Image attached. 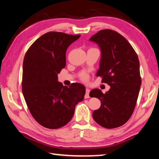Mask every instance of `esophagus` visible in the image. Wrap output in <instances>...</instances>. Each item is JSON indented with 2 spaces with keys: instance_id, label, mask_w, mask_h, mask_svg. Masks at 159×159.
<instances>
[{
  "instance_id": "obj_1",
  "label": "esophagus",
  "mask_w": 159,
  "mask_h": 159,
  "mask_svg": "<svg viewBox=\"0 0 159 159\" xmlns=\"http://www.w3.org/2000/svg\"><path fill=\"white\" fill-rule=\"evenodd\" d=\"M89 92H90V89H89L88 88H86V93L85 96V98H89Z\"/></svg>"
}]
</instances>
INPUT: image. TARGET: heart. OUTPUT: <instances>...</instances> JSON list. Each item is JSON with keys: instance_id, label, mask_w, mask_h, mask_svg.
Instances as JSON below:
<instances>
[{"instance_id": "1", "label": "heart", "mask_w": 159, "mask_h": 159, "mask_svg": "<svg viewBox=\"0 0 159 159\" xmlns=\"http://www.w3.org/2000/svg\"><path fill=\"white\" fill-rule=\"evenodd\" d=\"M80 79L85 81V80L88 79V75H87L85 72H83L81 74H80Z\"/></svg>"}]
</instances>
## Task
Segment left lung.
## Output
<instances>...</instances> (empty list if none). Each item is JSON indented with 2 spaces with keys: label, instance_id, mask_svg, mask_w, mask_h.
<instances>
[{
  "label": "left lung",
  "instance_id": "8db88e82",
  "mask_svg": "<svg viewBox=\"0 0 159 159\" xmlns=\"http://www.w3.org/2000/svg\"><path fill=\"white\" fill-rule=\"evenodd\" d=\"M89 40L101 50L96 76L111 87L105 93L99 89L90 92V97L101 102L100 107L93 112V118L104 128L120 127L130 119L139 96L141 79L138 56L130 43L113 30H101Z\"/></svg>",
  "mask_w": 159,
  "mask_h": 159
}]
</instances>
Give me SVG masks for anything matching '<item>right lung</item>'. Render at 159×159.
Returning a JSON list of instances; mask_svg holds the SVG:
<instances>
[{
    "label": "right lung",
    "mask_w": 159,
    "mask_h": 159,
    "mask_svg": "<svg viewBox=\"0 0 159 159\" xmlns=\"http://www.w3.org/2000/svg\"><path fill=\"white\" fill-rule=\"evenodd\" d=\"M80 35L50 31L35 41L23 61L22 89L30 113L42 126L56 129L72 120L76 104L84 98L85 87L74 83L69 87L57 81L66 66L68 46Z\"/></svg>",
    "instance_id": "right-lung-1"
}]
</instances>
